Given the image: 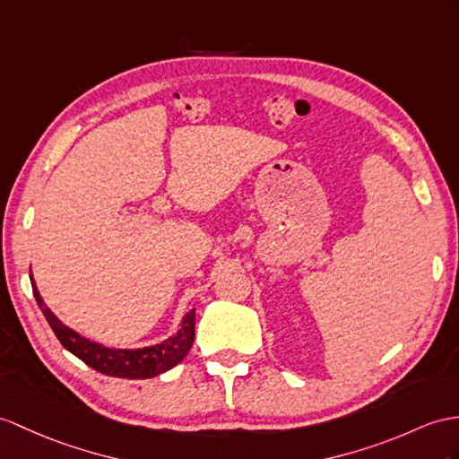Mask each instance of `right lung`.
<instances>
[{
    "instance_id": "1",
    "label": "right lung",
    "mask_w": 459,
    "mask_h": 459,
    "mask_svg": "<svg viewBox=\"0 0 459 459\" xmlns=\"http://www.w3.org/2000/svg\"><path fill=\"white\" fill-rule=\"evenodd\" d=\"M30 284H32V294L37 298L40 311L44 314V317H47L48 325L52 327L54 334L58 337L64 349L75 354L77 359L83 360L89 368H93V370L105 376L125 377V379H148L153 376H160L181 362L193 346L195 309L188 311L185 316L181 329H178L175 337H169L161 344L145 346V349H138V351H117V349H107V346L87 341L82 337V334H77L75 331L65 327L42 301L37 284L32 281V274H30Z\"/></svg>"
}]
</instances>
